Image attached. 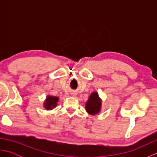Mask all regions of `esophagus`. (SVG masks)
Returning <instances> with one entry per match:
<instances>
[{"mask_svg":"<svg viewBox=\"0 0 157 157\" xmlns=\"http://www.w3.org/2000/svg\"><path fill=\"white\" fill-rule=\"evenodd\" d=\"M71 95H72V96H75V94H73H73H71Z\"/></svg>","mask_w":157,"mask_h":157,"instance_id":"esophagus-1","label":"esophagus"}]
</instances>
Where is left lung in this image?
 I'll use <instances>...</instances> for the list:
<instances>
[{"label":"left lung","instance_id":"obj_1","mask_svg":"<svg viewBox=\"0 0 157 157\" xmlns=\"http://www.w3.org/2000/svg\"><path fill=\"white\" fill-rule=\"evenodd\" d=\"M102 106V100L99 97L97 92H93L90 95L85 106L86 111L90 115H96L101 111Z\"/></svg>","mask_w":157,"mask_h":157}]
</instances>
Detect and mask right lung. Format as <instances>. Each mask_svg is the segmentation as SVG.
<instances>
[{"label": "right lung", "mask_w": 157, "mask_h": 157, "mask_svg": "<svg viewBox=\"0 0 157 157\" xmlns=\"http://www.w3.org/2000/svg\"><path fill=\"white\" fill-rule=\"evenodd\" d=\"M59 102V97L57 96H47L45 101L44 102V107L46 110H52L55 108L57 105V102Z\"/></svg>", "instance_id": "right-lung-1"}]
</instances>
